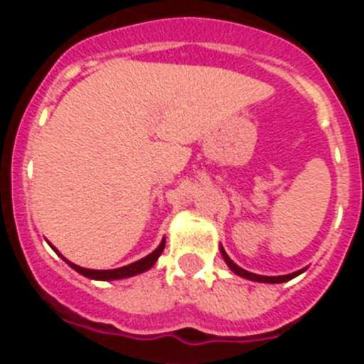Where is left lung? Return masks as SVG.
I'll list each match as a JSON object with an SVG mask.
<instances>
[{"mask_svg":"<svg viewBox=\"0 0 364 364\" xmlns=\"http://www.w3.org/2000/svg\"><path fill=\"white\" fill-rule=\"evenodd\" d=\"M220 255L222 259H224V262L228 264V268L231 269V272L235 273V275H239V277H244L247 279V281H255V282H268V284H279V282H286V281H291V279H295L297 275H301L302 272H306V268L299 269V272H294V273H288V275H279V277H268V275H257V273H252V272H246L244 268H240V266H237L233 262V260L228 257V253L224 252V247L220 246Z\"/></svg>","mask_w":364,"mask_h":364,"instance_id":"1","label":"left lung"}]
</instances>
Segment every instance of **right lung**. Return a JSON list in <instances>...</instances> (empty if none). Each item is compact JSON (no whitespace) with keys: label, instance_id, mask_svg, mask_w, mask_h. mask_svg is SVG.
I'll list each match as a JSON object with an SVG mask.
<instances>
[{"label":"right lung","instance_id":"add662e5","mask_svg":"<svg viewBox=\"0 0 364 364\" xmlns=\"http://www.w3.org/2000/svg\"><path fill=\"white\" fill-rule=\"evenodd\" d=\"M50 247H53L54 252H56L58 255H60L63 260H65L67 264H69L70 268L74 269V272L82 273L83 277L92 279V281H118V279L133 277V275H138V273H144V272H147V269H149V268H153L154 262H156V260H159V257L162 255L164 247H166V237H164L162 242L159 244V247H156V250H154L153 253H149V255L144 257V259L136 260V262H131V264L122 266V268H117V269H89V268H82V266L74 264V262L67 260L65 257H63L62 253L58 252L56 247L53 246V244H50Z\"/></svg>","mask_w":364,"mask_h":364}]
</instances>
